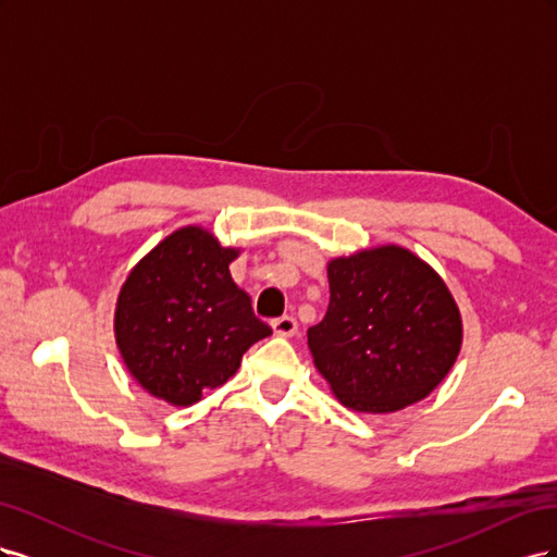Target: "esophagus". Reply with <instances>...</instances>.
I'll list each match as a JSON object with an SVG mask.
<instances>
[{
  "instance_id": "esophagus-1",
  "label": "esophagus",
  "mask_w": 557,
  "mask_h": 557,
  "mask_svg": "<svg viewBox=\"0 0 557 557\" xmlns=\"http://www.w3.org/2000/svg\"><path fill=\"white\" fill-rule=\"evenodd\" d=\"M272 327H274V334L278 336H293L297 332V320L293 315H283L274 320Z\"/></svg>"
}]
</instances>
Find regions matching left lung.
<instances>
[{
	"mask_svg": "<svg viewBox=\"0 0 557 557\" xmlns=\"http://www.w3.org/2000/svg\"><path fill=\"white\" fill-rule=\"evenodd\" d=\"M330 307L307 339L344 407L393 413L425 399L458 360L462 315L444 278L387 244L327 262Z\"/></svg>",
	"mask_w": 557,
	"mask_h": 557,
	"instance_id": "1",
	"label": "left lung"
}]
</instances>
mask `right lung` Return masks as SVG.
<instances>
[{
    "mask_svg": "<svg viewBox=\"0 0 557 557\" xmlns=\"http://www.w3.org/2000/svg\"><path fill=\"white\" fill-rule=\"evenodd\" d=\"M237 256L239 248L221 246L213 232L188 225L132 267L115 299L113 332L146 393L190 407L237 374L244 352L272 334L232 281Z\"/></svg>",
    "mask_w": 557,
    "mask_h": 557,
    "instance_id": "right-lung-1",
    "label": "right lung"
}]
</instances>
